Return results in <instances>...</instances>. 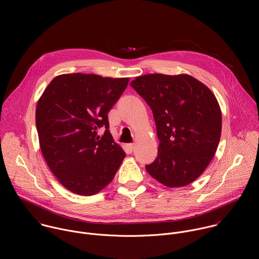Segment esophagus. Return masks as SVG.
Returning a JSON list of instances; mask_svg holds the SVG:
<instances>
[{
	"label": "esophagus",
	"instance_id": "34e87169",
	"mask_svg": "<svg viewBox=\"0 0 259 259\" xmlns=\"http://www.w3.org/2000/svg\"><path fill=\"white\" fill-rule=\"evenodd\" d=\"M126 147H127V150H128L129 153H132L135 149V144L134 143H128V144H126Z\"/></svg>",
	"mask_w": 259,
	"mask_h": 259
}]
</instances>
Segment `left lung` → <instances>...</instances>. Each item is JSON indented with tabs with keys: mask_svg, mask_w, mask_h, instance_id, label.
Here are the masks:
<instances>
[{
	"mask_svg": "<svg viewBox=\"0 0 259 259\" xmlns=\"http://www.w3.org/2000/svg\"><path fill=\"white\" fill-rule=\"evenodd\" d=\"M130 85L153 110L160 140L158 157L146 171L168 188L188 186L217 150L221 112L216 97L189 75L150 73Z\"/></svg>",
	"mask_w": 259,
	"mask_h": 259,
	"instance_id": "obj_1",
	"label": "left lung"
}]
</instances>
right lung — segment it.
<instances>
[{
    "label": "right lung",
    "mask_w": 259,
    "mask_h": 259,
    "mask_svg": "<svg viewBox=\"0 0 259 259\" xmlns=\"http://www.w3.org/2000/svg\"><path fill=\"white\" fill-rule=\"evenodd\" d=\"M128 82V78L93 73L60 75L39 99L35 125L43 157L71 193H99L113 180L126 157L109 133L107 114ZM100 127L105 128L101 138L98 135Z\"/></svg>",
    "instance_id": "add662e5"
}]
</instances>
